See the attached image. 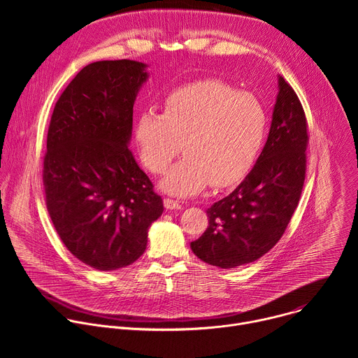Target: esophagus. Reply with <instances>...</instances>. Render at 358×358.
<instances>
[{
  "mask_svg": "<svg viewBox=\"0 0 358 358\" xmlns=\"http://www.w3.org/2000/svg\"><path fill=\"white\" fill-rule=\"evenodd\" d=\"M164 207L167 210H181L182 208V206L178 201L171 199V198H164Z\"/></svg>",
  "mask_w": 358,
  "mask_h": 358,
  "instance_id": "34e87169",
  "label": "esophagus"
}]
</instances>
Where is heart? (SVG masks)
<instances>
[{
    "mask_svg": "<svg viewBox=\"0 0 358 358\" xmlns=\"http://www.w3.org/2000/svg\"><path fill=\"white\" fill-rule=\"evenodd\" d=\"M266 126L257 96L220 80H202L174 90L163 113H140L134 140L151 174H163L182 144L185 157L167 173L162 188L188 196L211 184L225 188L241 181L259 156Z\"/></svg>",
    "mask_w": 358,
    "mask_h": 358,
    "instance_id": "obj_1",
    "label": "heart"
}]
</instances>
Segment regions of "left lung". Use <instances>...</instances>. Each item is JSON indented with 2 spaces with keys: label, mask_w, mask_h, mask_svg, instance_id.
Segmentation results:
<instances>
[{
  "label": "left lung",
  "mask_w": 358,
  "mask_h": 358,
  "mask_svg": "<svg viewBox=\"0 0 358 358\" xmlns=\"http://www.w3.org/2000/svg\"><path fill=\"white\" fill-rule=\"evenodd\" d=\"M309 134L293 87L279 76L272 124L261 156L245 180L208 214V228L191 249L213 266L232 269L259 259L286 231L306 177Z\"/></svg>",
  "instance_id": "obj_1"
}]
</instances>
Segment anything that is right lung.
Instances as JSON below:
<instances>
[{"label":"right lung","instance_id":"obj_1","mask_svg":"<svg viewBox=\"0 0 358 358\" xmlns=\"http://www.w3.org/2000/svg\"><path fill=\"white\" fill-rule=\"evenodd\" d=\"M147 76L136 61L89 64L58 99L48 129L42 180L49 217L73 257L99 271L137 261L148 227L164 211L127 147Z\"/></svg>","mask_w":358,"mask_h":358}]
</instances>
